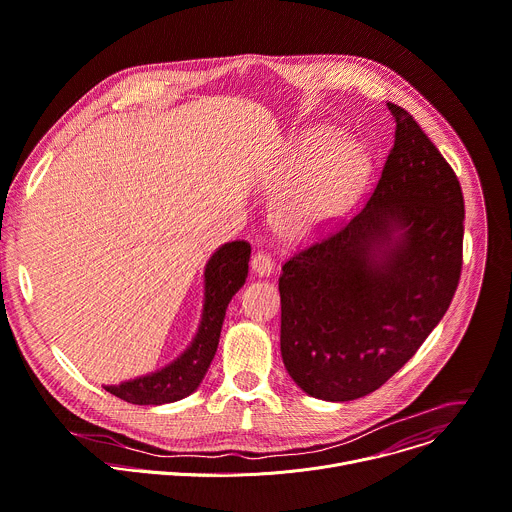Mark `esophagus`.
<instances>
[{
  "label": "esophagus",
  "mask_w": 512,
  "mask_h": 512,
  "mask_svg": "<svg viewBox=\"0 0 512 512\" xmlns=\"http://www.w3.org/2000/svg\"><path fill=\"white\" fill-rule=\"evenodd\" d=\"M273 267H275L273 259H271L267 253H263V251L255 253L253 259H251V269H253V273L259 275V277H269V275L273 273Z\"/></svg>",
  "instance_id": "obj_1"
}]
</instances>
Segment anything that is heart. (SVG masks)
Returning a JSON list of instances; mask_svg holds the SVG:
<instances>
[{
    "label": "heart",
    "instance_id": "1",
    "mask_svg": "<svg viewBox=\"0 0 512 512\" xmlns=\"http://www.w3.org/2000/svg\"><path fill=\"white\" fill-rule=\"evenodd\" d=\"M371 173L369 157L341 136L316 128L302 136L280 183L294 188L277 204V230L292 241H304L335 222L361 194Z\"/></svg>",
    "mask_w": 512,
    "mask_h": 512
}]
</instances>
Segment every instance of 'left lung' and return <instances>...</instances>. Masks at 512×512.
<instances>
[{
	"instance_id": "left-lung-1",
	"label": "left lung",
	"mask_w": 512,
	"mask_h": 512,
	"mask_svg": "<svg viewBox=\"0 0 512 512\" xmlns=\"http://www.w3.org/2000/svg\"><path fill=\"white\" fill-rule=\"evenodd\" d=\"M394 147L367 204L280 275L282 357L329 402L386 384L447 312L461 273L457 175L416 120L388 104Z\"/></svg>"
}]
</instances>
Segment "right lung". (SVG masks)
I'll list each match as a JSON object with an SVG mask.
<instances>
[{
    "label": "right lung",
    "mask_w": 512,
    "mask_h": 512,
    "mask_svg": "<svg viewBox=\"0 0 512 512\" xmlns=\"http://www.w3.org/2000/svg\"><path fill=\"white\" fill-rule=\"evenodd\" d=\"M249 257L251 245L247 241L224 243L220 249H216L204 269L202 320L190 347L169 365L153 371V374L122 382L118 386H104V390L120 400L143 406L177 402L196 392L216 355L228 302L247 280Z\"/></svg>",
    "instance_id": "add662e5"
}]
</instances>
